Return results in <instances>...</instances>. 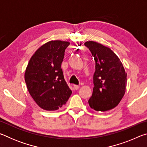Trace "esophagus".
<instances>
[{
  "label": "esophagus",
  "mask_w": 147,
  "mask_h": 147,
  "mask_svg": "<svg viewBox=\"0 0 147 147\" xmlns=\"http://www.w3.org/2000/svg\"><path fill=\"white\" fill-rule=\"evenodd\" d=\"M74 89H78L80 88V86L77 85H74Z\"/></svg>",
  "instance_id": "obj_1"
}]
</instances>
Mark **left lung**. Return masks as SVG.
Masks as SVG:
<instances>
[{
	"instance_id": "left-lung-1",
	"label": "left lung",
	"mask_w": 147,
	"mask_h": 147,
	"mask_svg": "<svg viewBox=\"0 0 147 147\" xmlns=\"http://www.w3.org/2000/svg\"><path fill=\"white\" fill-rule=\"evenodd\" d=\"M95 61L93 94L88 101L96 111H105L115 108L125 93L126 73L119 58L111 50L94 41H87Z\"/></svg>"
}]
</instances>
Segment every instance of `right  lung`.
Returning a JSON list of instances; mask_svg holds the SVG:
<instances>
[{"instance_id":"right-lung-1","label":"right lung","mask_w":147,"mask_h":147,"mask_svg":"<svg viewBox=\"0 0 147 147\" xmlns=\"http://www.w3.org/2000/svg\"><path fill=\"white\" fill-rule=\"evenodd\" d=\"M69 44L58 40L44 44L32 56L26 67L24 80L27 89L36 104L45 110L61 108L72 93L61 69Z\"/></svg>"}]
</instances>
